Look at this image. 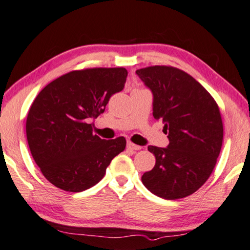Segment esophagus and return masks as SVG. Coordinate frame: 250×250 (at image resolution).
<instances>
[{
	"instance_id": "esophagus-1",
	"label": "esophagus",
	"mask_w": 250,
	"mask_h": 250,
	"mask_svg": "<svg viewBox=\"0 0 250 250\" xmlns=\"http://www.w3.org/2000/svg\"><path fill=\"white\" fill-rule=\"evenodd\" d=\"M127 148L128 149H132V150H139L141 149V146H138V145H135V144H133V143H127Z\"/></svg>"
}]
</instances>
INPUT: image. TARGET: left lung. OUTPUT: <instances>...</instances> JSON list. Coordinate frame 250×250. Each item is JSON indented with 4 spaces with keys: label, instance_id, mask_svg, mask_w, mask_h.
Returning a JSON list of instances; mask_svg holds the SVG:
<instances>
[{
    "label": "left lung",
    "instance_id": "obj_1",
    "mask_svg": "<svg viewBox=\"0 0 250 250\" xmlns=\"http://www.w3.org/2000/svg\"><path fill=\"white\" fill-rule=\"evenodd\" d=\"M152 93V115L168 134L166 148L148 146L155 167L142 181L155 195L177 200L194 193L211 176L223 143V123L211 94L180 69L154 65L136 70Z\"/></svg>",
    "mask_w": 250,
    "mask_h": 250
}]
</instances>
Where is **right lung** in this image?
Masks as SVG:
<instances>
[{"label": "right lung", "mask_w": 250, "mask_h": 250, "mask_svg": "<svg viewBox=\"0 0 250 250\" xmlns=\"http://www.w3.org/2000/svg\"><path fill=\"white\" fill-rule=\"evenodd\" d=\"M126 78L125 68L71 71L50 82L34 100L26 121L28 146L43 177L55 187L69 192L89 189L125 149L124 137L105 141L92 134L91 121L124 89Z\"/></svg>", "instance_id": "1"}]
</instances>
